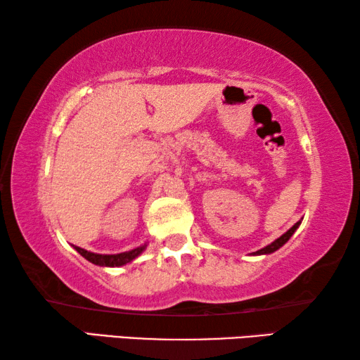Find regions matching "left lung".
Here are the masks:
<instances>
[{
	"label": "left lung",
	"instance_id": "8db88e82",
	"mask_svg": "<svg viewBox=\"0 0 360 360\" xmlns=\"http://www.w3.org/2000/svg\"><path fill=\"white\" fill-rule=\"evenodd\" d=\"M298 225H300V221H298L294 227H290L288 231H285V233L283 235V236H279L278 240H275L271 243V245H268V246H265L264 249H259V251H255L254 252V255H260V254H271V252H275V251H278L279 248H281L283 245H285V243L289 241V238L292 235H294V231L298 229Z\"/></svg>",
	"mask_w": 360,
	"mask_h": 360
}]
</instances>
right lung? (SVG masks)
Masks as SVG:
<instances>
[{"mask_svg": "<svg viewBox=\"0 0 360 360\" xmlns=\"http://www.w3.org/2000/svg\"><path fill=\"white\" fill-rule=\"evenodd\" d=\"M75 249L82 255V257H85L89 262H92V264H95V265L120 266V265L129 264V262H131L133 259H136L138 255L146 249V245L139 246L136 249H131V251H129V252H120V254H95V252L85 251V249L77 248V246H75Z\"/></svg>", "mask_w": 360, "mask_h": 360, "instance_id": "1", "label": "right lung"}]
</instances>
